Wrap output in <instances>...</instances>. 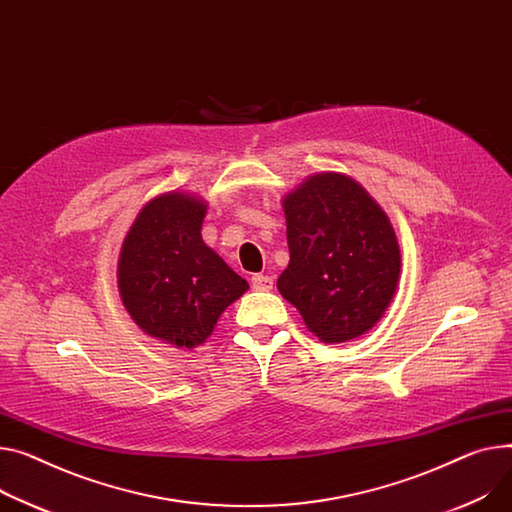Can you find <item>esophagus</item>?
<instances>
[{
    "mask_svg": "<svg viewBox=\"0 0 512 512\" xmlns=\"http://www.w3.org/2000/svg\"><path fill=\"white\" fill-rule=\"evenodd\" d=\"M251 286H253V290H257V292H267V290L274 288V278L265 276V274H255V276L251 278Z\"/></svg>",
    "mask_w": 512,
    "mask_h": 512,
    "instance_id": "1",
    "label": "esophagus"
}]
</instances>
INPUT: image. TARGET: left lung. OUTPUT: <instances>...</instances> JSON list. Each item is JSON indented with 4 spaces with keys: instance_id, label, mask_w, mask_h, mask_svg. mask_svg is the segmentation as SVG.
Masks as SVG:
<instances>
[{
    "instance_id": "8db88e82",
    "label": "left lung",
    "mask_w": 512,
    "mask_h": 512,
    "mask_svg": "<svg viewBox=\"0 0 512 512\" xmlns=\"http://www.w3.org/2000/svg\"><path fill=\"white\" fill-rule=\"evenodd\" d=\"M290 261L280 294L323 344H344L381 321L395 296L401 253L389 216L352 177H306L284 195Z\"/></svg>"
}]
</instances>
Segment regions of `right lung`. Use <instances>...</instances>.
<instances>
[{
    "instance_id": "right-lung-1",
    "label": "right lung",
    "mask_w": 512,
    "mask_h": 512,
    "mask_svg": "<svg viewBox=\"0 0 512 512\" xmlns=\"http://www.w3.org/2000/svg\"><path fill=\"white\" fill-rule=\"evenodd\" d=\"M208 201L189 191L152 197L129 226L117 263L125 311L146 335L179 350L206 344L249 284L201 238Z\"/></svg>"
}]
</instances>
